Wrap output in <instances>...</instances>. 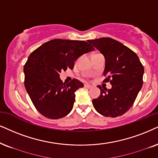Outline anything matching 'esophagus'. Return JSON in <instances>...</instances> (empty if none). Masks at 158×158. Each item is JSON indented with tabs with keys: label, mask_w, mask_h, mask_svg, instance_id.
Masks as SVG:
<instances>
[{
	"label": "esophagus",
	"mask_w": 158,
	"mask_h": 158,
	"mask_svg": "<svg viewBox=\"0 0 158 158\" xmlns=\"http://www.w3.org/2000/svg\"><path fill=\"white\" fill-rule=\"evenodd\" d=\"M85 88H87V89H90L93 87V86L90 85H88V84H85Z\"/></svg>",
	"instance_id": "34e87169"
}]
</instances>
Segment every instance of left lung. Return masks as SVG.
<instances>
[{"label":"left lung","mask_w":158,"mask_h":158,"mask_svg":"<svg viewBox=\"0 0 158 158\" xmlns=\"http://www.w3.org/2000/svg\"><path fill=\"white\" fill-rule=\"evenodd\" d=\"M105 58L104 82L110 81L111 88L103 89L93 100L94 108L104 117H117L132 106L143 85V67L136 54L111 38L89 40Z\"/></svg>","instance_id":"1"}]
</instances>
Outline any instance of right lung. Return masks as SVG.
<instances>
[{
  "label": "right lung",
  "instance_id": "add662e5",
  "mask_svg": "<svg viewBox=\"0 0 158 158\" xmlns=\"http://www.w3.org/2000/svg\"><path fill=\"white\" fill-rule=\"evenodd\" d=\"M94 49L84 41L54 39L30 55L24 66L25 86L33 105L41 114L56 119L71 112L75 92L84 85L76 79L63 84L60 73L69 68L73 69L74 61Z\"/></svg>",
  "mask_w": 158,
  "mask_h": 158
}]
</instances>
